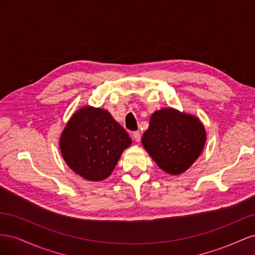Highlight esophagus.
Returning <instances> with one entry per match:
<instances>
[{
    "label": "esophagus",
    "mask_w": 255,
    "mask_h": 255,
    "mask_svg": "<svg viewBox=\"0 0 255 255\" xmlns=\"http://www.w3.org/2000/svg\"><path fill=\"white\" fill-rule=\"evenodd\" d=\"M133 138H134V140L135 141H137V142H139L140 141V139H141V135H140V132H134L133 133Z\"/></svg>",
    "instance_id": "esophagus-1"
}]
</instances>
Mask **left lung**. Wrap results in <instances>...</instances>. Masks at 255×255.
<instances>
[{"label": "left lung", "instance_id": "obj_1", "mask_svg": "<svg viewBox=\"0 0 255 255\" xmlns=\"http://www.w3.org/2000/svg\"><path fill=\"white\" fill-rule=\"evenodd\" d=\"M205 140V129L198 118L172 109L154 113L141 138L144 149L169 174L186 171L201 154Z\"/></svg>", "mask_w": 255, "mask_h": 255}]
</instances>
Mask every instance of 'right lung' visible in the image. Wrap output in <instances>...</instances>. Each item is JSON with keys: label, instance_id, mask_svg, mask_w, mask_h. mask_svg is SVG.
Returning a JSON list of instances; mask_svg holds the SVG:
<instances>
[{"label": "right lung", "instance_id": "obj_1", "mask_svg": "<svg viewBox=\"0 0 255 255\" xmlns=\"http://www.w3.org/2000/svg\"><path fill=\"white\" fill-rule=\"evenodd\" d=\"M132 140L112 115L84 107L68 122L60 137L61 155L72 170L89 181L110 176Z\"/></svg>", "mask_w": 255, "mask_h": 255}]
</instances>
